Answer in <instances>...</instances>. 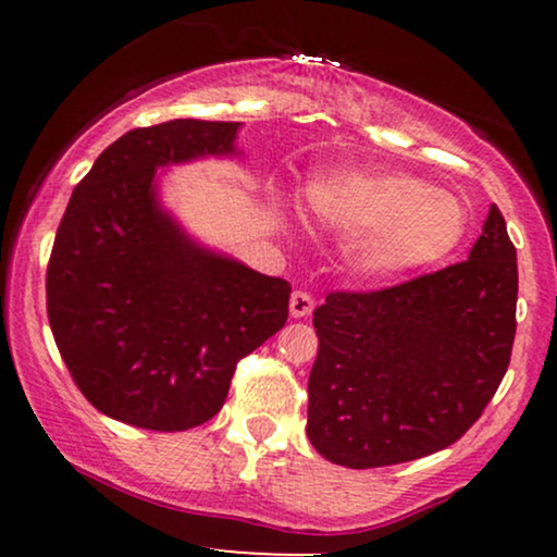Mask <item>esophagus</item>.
<instances>
[{
  "label": "esophagus",
  "mask_w": 557,
  "mask_h": 557,
  "mask_svg": "<svg viewBox=\"0 0 557 557\" xmlns=\"http://www.w3.org/2000/svg\"><path fill=\"white\" fill-rule=\"evenodd\" d=\"M314 307H317L314 296L307 294V292H294L292 294V301H288V311H292L294 319L309 317L311 311H314Z\"/></svg>",
  "instance_id": "obj_1"
}]
</instances>
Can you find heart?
<instances>
[{
	"instance_id": "obj_1",
	"label": "heart",
	"mask_w": 557,
	"mask_h": 557,
	"mask_svg": "<svg viewBox=\"0 0 557 557\" xmlns=\"http://www.w3.org/2000/svg\"><path fill=\"white\" fill-rule=\"evenodd\" d=\"M311 215L349 233L347 253L364 278H400L451 256L469 227L459 197L400 172H337L304 189Z\"/></svg>"
}]
</instances>
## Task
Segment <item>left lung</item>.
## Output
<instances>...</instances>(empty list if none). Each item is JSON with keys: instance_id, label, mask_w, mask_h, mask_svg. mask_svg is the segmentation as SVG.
Here are the masks:
<instances>
[{"instance_id": "8db88e82", "label": "left lung", "mask_w": 557, "mask_h": 557, "mask_svg": "<svg viewBox=\"0 0 557 557\" xmlns=\"http://www.w3.org/2000/svg\"><path fill=\"white\" fill-rule=\"evenodd\" d=\"M517 250L497 205L467 261L314 311L307 436L324 459L375 469L459 441L509 368Z\"/></svg>"}]
</instances>
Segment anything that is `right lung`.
<instances>
[{
    "instance_id": "add662e5",
    "label": "right lung",
    "mask_w": 557,
    "mask_h": 557,
    "mask_svg": "<svg viewBox=\"0 0 557 557\" xmlns=\"http://www.w3.org/2000/svg\"><path fill=\"white\" fill-rule=\"evenodd\" d=\"M238 121L126 132L73 189L48 263V319L101 413L187 431L223 408L235 364L288 319L292 284L200 248L157 200V166L235 154Z\"/></svg>"
}]
</instances>
